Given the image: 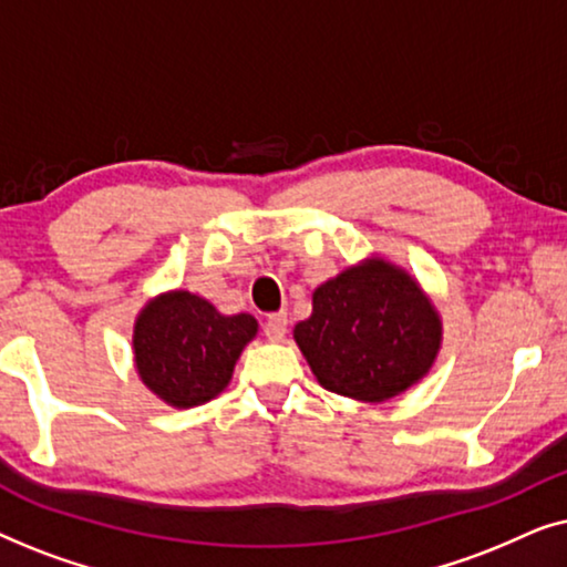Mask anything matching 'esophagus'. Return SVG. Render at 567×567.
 Listing matches in <instances>:
<instances>
[{
    "instance_id": "obj_1",
    "label": "esophagus",
    "mask_w": 567,
    "mask_h": 567,
    "mask_svg": "<svg viewBox=\"0 0 567 567\" xmlns=\"http://www.w3.org/2000/svg\"><path fill=\"white\" fill-rule=\"evenodd\" d=\"M286 330H289V317H286V312H274L268 315L266 320V328H262V332H266L268 340H284L286 338Z\"/></svg>"
}]
</instances>
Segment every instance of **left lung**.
I'll use <instances>...</instances> for the list:
<instances>
[{
    "instance_id": "left-lung-1",
    "label": "left lung",
    "mask_w": 567,
    "mask_h": 567,
    "mask_svg": "<svg viewBox=\"0 0 567 567\" xmlns=\"http://www.w3.org/2000/svg\"><path fill=\"white\" fill-rule=\"evenodd\" d=\"M293 340L324 390L384 402L429 374L441 317L413 276L369 258L317 286Z\"/></svg>"
}]
</instances>
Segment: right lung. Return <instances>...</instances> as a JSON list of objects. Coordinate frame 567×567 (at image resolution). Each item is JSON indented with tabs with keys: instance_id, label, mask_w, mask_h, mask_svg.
Masks as SVG:
<instances>
[{
	"instance_id": "1",
	"label": "right lung",
	"mask_w": 567,
	"mask_h": 567,
	"mask_svg": "<svg viewBox=\"0 0 567 567\" xmlns=\"http://www.w3.org/2000/svg\"><path fill=\"white\" fill-rule=\"evenodd\" d=\"M255 336L252 315L227 317L190 291L159 293L136 317V371L167 405H204L224 392L239 353Z\"/></svg>"
}]
</instances>
